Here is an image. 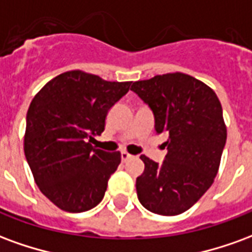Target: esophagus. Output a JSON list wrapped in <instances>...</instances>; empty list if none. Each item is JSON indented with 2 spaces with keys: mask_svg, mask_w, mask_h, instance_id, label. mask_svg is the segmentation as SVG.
I'll return each instance as SVG.
<instances>
[{
  "mask_svg": "<svg viewBox=\"0 0 252 252\" xmlns=\"http://www.w3.org/2000/svg\"><path fill=\"white\" fill-rule=\"evenodd\" d=\"M131 158H132V155H129V154L126 153V151H123V153H121V160H123V162H126L128 159H131Z\"/></svg>",
  "mask_w": 252,
  "mask_h": 252,
  "instance_id": "34e87169",
  "label": "esophagus"
}]
</instances>
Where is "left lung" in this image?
I'll list each match as a JSON object with an SVG mask.
<instances>
[{
	"mask_svg": "<svg viewBox=\"0 0 252 252\" xmlns=\"http://www.w3.org/2000/svg\"><path fill=\"white\" fill-rule=\"evenodd\" d=\"M132 92L153 110L157 133L169 135L162 163L142 155L137 198L162 216L188 211L213 184L227 140L221 104L205 83L182 72L132 83Z\"/></svg>",
	"mask_w": 252,
	"mask_h": 252,
	"instance_id": "1",
	"label": "left lung"
}]
</instances>
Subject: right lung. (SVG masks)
<instances>
[{
	"label": "right lung",
	"instance_id": "1",
	"mask_svg": "<svg viewBox=\"0 0 252 252\" xmlns=\"http://www.w3.org/2000/svg\"><path fill=\"white\" fill-rule=\"evenodd\" d=\"M132 82H109L74 70L58 75L36 94L27 112L24 153L36 185L62 211L98 205L120 153L92 146L105 128L108 110Z\"/></svg>",
	"mask_w": 252,
	"mask_h": 252
}]
</instances>
